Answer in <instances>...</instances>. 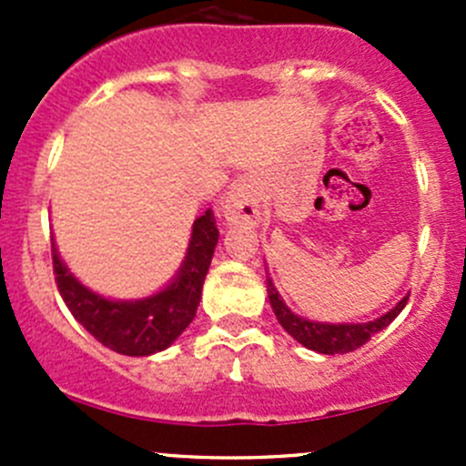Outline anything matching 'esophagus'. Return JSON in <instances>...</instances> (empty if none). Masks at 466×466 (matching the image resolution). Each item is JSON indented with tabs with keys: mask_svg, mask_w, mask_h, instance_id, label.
Wrapping results in <instances>:
<instances>
[{
	"mask_svg": "<svg viewBox=\"0 0 466 466\" xmlns=\"http://www.w3.org/2000/svg\"><path fill=\"white\" fill-rule=\"evenodd\" d=\"M223 216L229 225L259 223V194L252 176H243L232 182L223 203Z\"/></svg>",
	"mask_w": 466,
	"mask_h": 466,
	"instance_id": "1",
	"label": "esophagus"
}]
</instances>
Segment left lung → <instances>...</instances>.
<instances>
[{"label": "left lung", "instance_id": "8db88e82", "mask_svg": "<svg viewBox=\"0 0 466 466\" xmlns=\"http://www.w3.org/2000/svg\"><path fill=\"white\" fill-rule=\"evenodd\" d=\"M268 298H270V307L275 311L277 320L281 327L299 342L307 350L320 351V354H347V351H354L359 347H363L374 333H379L380 329L388 327L394 318L401 313V309L406 307L408 298H403L392 311H388L385 316L377 318L372 322L363 324H324V322H311L307 318H299L281 302L279 293L275 290L272 281L268 279Z\"/></svg>", "mask_w": 466, "mask_h": 466}]
</instances>
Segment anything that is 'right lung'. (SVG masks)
<instances>
[{
	"label": "right lung",
	"mask_w": 466,
	"mask_h": 466,
	"mask_svg": "<svg viewBox=\"0 0 466 466\" xmlns=\"http://www.w3.org/2000/svg\"><path fill=\"white\" fill-rule=\"evenodd\" d=\"M216 243L218 229L214 214L207 209L194 220L189 250L173 284L162 293L137 302H112L87 290L65 268L56 248H51L56 286L72 316L101 345L124 356H150L167 350L196 318Z\"/></svg>",
	"instance_id": "obj_1"
}]
</instances>
